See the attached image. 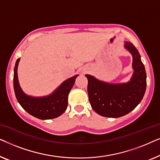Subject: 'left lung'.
<instances>
[{
  "mask_svg": "<svg viewBox=\"0 0 160 160\" xmlns=\"http://www.w3.org/2000/svg\"><path fill=\"white\" fill-rule=\"evenodd\" d=\"M124 47L132 55L134 73L126 84H112L85 75L88 79L87 91L92 108L98 114L117 118L132 111L143 99L146 89L145 67L138 51L130 42Z\"/></svg>",
  "mask_w": 160,
  "mask_h": 160,
  "instance_id": "obj_1",
  "label": "left lung"
}]
</instances>
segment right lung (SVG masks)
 I'll return each mask as SVG.
<instances>
[{
  "label": "right lung",
  "instance_id": "obj_1",
  "mask_svg": "<svg viewBox=\"0 0 160 160\" xmlns=\"http://www.w3.org/2000/svg\"><path fill=\"white\" fill-rule=\"evenodd\" d=\"M19 58L16 61L14 70V89L17 101L30 115L40 119L58 117L65 112L68 106V96L78 75L65 81L51 95L43 98H32L26 95L19 87L17 67Z\"/></svg>",
  "mask_w": 160,
  "mask_h": 160
}]
</instances>
